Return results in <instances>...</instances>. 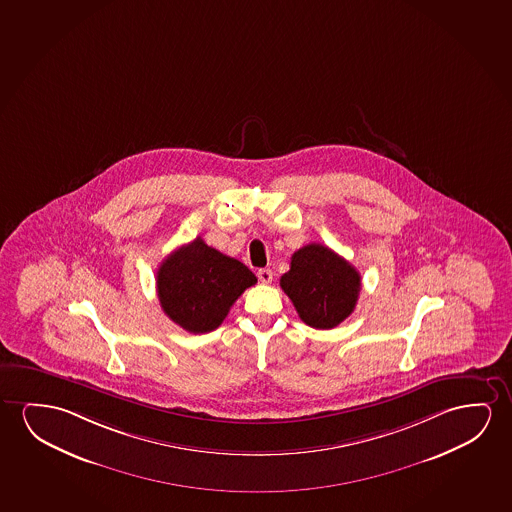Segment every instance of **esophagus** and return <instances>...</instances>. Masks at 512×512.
I'll use <instances>...</instances> for the list:
<instances>
[{"label":"esophagus","mask_w":512,"mask_h":512,"mask_svg":"<svg viewBox=\"0 0 512 512\" xmlns=\"http://www.w3.org/2000/svg\"><path fill=\"white\" fill-rule=\"evenodd\" d=\"M257 276H259V280L262 283L273 282V271H271V269H259Z\"/></svg>","instance_id":"obj_1"}]
</instances>
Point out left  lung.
Segmentation results:
<instances>
[{"label": "left lung", "instance_id": "left-lung-1", "mask_svg": "<svg viewBox=\"0 0 512 512\" xmlns=\"http://www.w3.org/2000/svg\"><path fill=\"white\" fill-rule=\"evenodd\" d=\"M280 287L296 306L299 319L315 329H333L356 308L361 275L331 248L312 243L290 259Z\"/></svg>", "mask_w": 512, "mask_h": 512}]
</instances>
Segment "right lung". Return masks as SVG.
<instances>
[{
  "instance_id": "1",
  "label": "right lung",
  "mask_w": 512,
  "mask_h": 512,
  "mask_svg": "<svg viewBox=\"0 0 512 512\" xmlns=\"http://www.w3.org/2000/svg\"><path fill=\"white\" fill-rule=\"evenodd\" d=\"M257 283L252 271L206 245L200 237L162 260L156 292L163 313L193 334L215 331L248 287Z\"/></svg>"
}]
</instances>
